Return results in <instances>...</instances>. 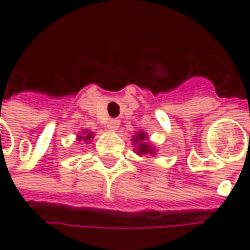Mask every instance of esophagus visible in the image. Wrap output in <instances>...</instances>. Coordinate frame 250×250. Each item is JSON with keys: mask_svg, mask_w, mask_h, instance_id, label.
<instances>
[{"mask_svg": "<svg viewBox=\"0 0 250 250\" xmlns=\"http://www.w3.org/2000/svg\"><path fill=\"white\" fill-rule=\"evenodd\" d=\"M119 127H120V120L113 119V120H108L107 122V128L110 131H116V130H119Z\"/></svg>", "mask_w": 250, "mask_h": 250, "instance_id": "34e87169", "label": "esophagus"}]
</instances>
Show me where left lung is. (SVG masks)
<instances>
[{
  "label": "left lung",
  "instance_id": "8db88e82",
  "mask_svg": "<svg viewBox=\"0 0 250 250\" xmlns=\"http://www.w3.org/2000/svg\"><path fill=\"white\" fill-rule=\"evenodd\" d=\"M147 136L146 133L143 131H139L136 133V136L133 137V145L137 146V155H153L155 153V149L147 143Z\"/></svg>",
  "mask_w": 250,
  "mask_h": 250
}]
</instances>
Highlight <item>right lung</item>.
I'll use <instances>...</instances> for the list:
<instances>
[{
    "instance_id": "right-lung-1",
    "label": "right lung",
    "mask_w": 250,
    "mask_h": 250,
    "mask_svg": "<svg viewBox=\"0 0 250 250\" xmlns=\"http://www.w3.org/2000/svg\"><path fill=\"white\" fill-rule=\"evenodd\" d=\"M92 137H94V133H91V131H88V130H83V131H82V134H79V137H78V139H79V140H83V142H86V143H88Z\"/></svg>"
}]
</instances>
